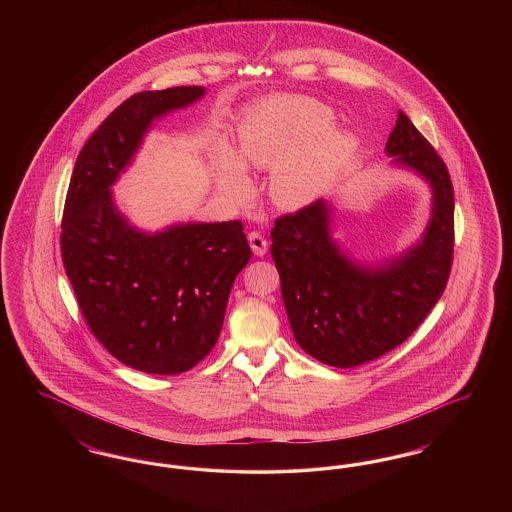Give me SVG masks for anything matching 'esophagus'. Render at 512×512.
<instances>
[{
    "instance_id": "esophagus-1",
    "label": "esophagus",
    "mask_w": 512,
    "mask_h": 512,
    "mask_svg": "<svg viewBox=\"0 0 512 512\" xmlns=\"http://www.w3.org/2000/svg\"><path fill=\"white\" fill-rule=\"evenodd\" d=\"M249 245H251V249H253V253L257 257H263L268 251V242L259 232H251L249 234Z\"/></svg>"
}]
</instances>
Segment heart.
Listing matches in <instances>:
<instances>
[{
    "label": "heart",
    "mask_w": 512,
    "mask_h": 512,
    "mask_svg": "<svg viewBox=\"0 0 512 512\" xmlns=\"http://www.w3.org/2000/svg\"><path fill=\"white\" fill-rule=\"evenodd\" d=\"M332 111L315 99H267L238 124V155L219 146L211 169L217 190L238 201L247 194L245 167L276 169L270 194L284 209H303L322 194L355 149L349 132L330 130Z\"/></svg>",
    "instance_id": "obj_1"
}]
</instances>
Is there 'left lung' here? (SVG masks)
Instances as JSON below:
<instances>
[{
	"label": "left lung",
	"instance_id": "obj_1",
	"mask_svg": "<svg viewBox=\"0 0 512 512\" xmlns=\"http://www.w3.org/2000/svg\"><path fill=\"white\" fill-rule=\"evenodd\" d=\"M386 153L432 188L420 242L395 259L361 265L332 238L324 199L274 220L270 253L293 338L320 363L365 365L407 340L445 290L455 244L453 184L443 159L399 111Z\"/></svg>",
	"mask_w": 512,
	"mask_h": 512
}]
</instances>
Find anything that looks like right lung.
I'll use <instances>...</instances> for the list:
<instances>
[{"instance_id": "1", "label": "right lung", "mask_w": 512, "mask_h": 512, "mask_svg": "<svg viewBox=\"0 0 512 512\" xmlns=\"http://www.w3.org/2000/svg\"><path fill=\"white\" fill-rule=\"evenodd\" d=\"M203 96V86H178L121 103L78 153L63 211V265L92 334L115 359L149 374H180L209 355L232 284L251 259L240 220L147 234L113 199L111 186L153 121Z\"/></svg>"}]
</instances>
